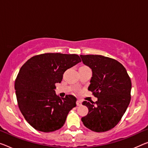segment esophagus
I'll return each mask as SVG.
<instances>
[{
    "label": "esophagus",
    "mask_w": 148,
    "mask_h": 148,
    "mask_svg": "<svg viewBox=\"0 0 148 148\" xmlns=\"http://www.w3.org/2000/svg\"><path fill=\"white\" fill-rule=\"evenodd\" d=\"M82 104V103H81V101H80V100H77V106H81Z\"/></svg>",
    "instance_id": "obj_1"
}]
</instances>
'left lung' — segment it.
<instances>
[{"label":"left lung","instance_id":"1","mask_svg":"<svg viewBox=\"0 0 148 148\" xmlns=\"http://www.w3.org/2000/svg\"><path fill=\"white\" fill-rule=\"evenodd\" d=\"M80 57L92 69L88 90L98 99L95 103L83 102L88 112L82 122L97 132L110 130L120 122L130 102V78L123 65L114 59L100 55Z\"/></svg>","mask_w":148,"mask_h":148}]
</instances>
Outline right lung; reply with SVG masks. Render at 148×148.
Returning <instances> with one entry per match:
<instances>
[{"instance_id": "obj_1", "label": "right lung", "mask_w": 148, "mask_h": 148, "mask_svg": "<svg viewBox=\"0 0 148 148\" xmlns=\"http://www.w3.org/2000/svg\"><path fill=\"white\" fill-rule=\"evenodd\" d=\"M79 62L76 54L47 53L32 57L20 68L14 85L18 104L34 128L50 132L64 125L77 99L71 95L61 99L56 93V84Z\"/></svg>"}]
</instances>
